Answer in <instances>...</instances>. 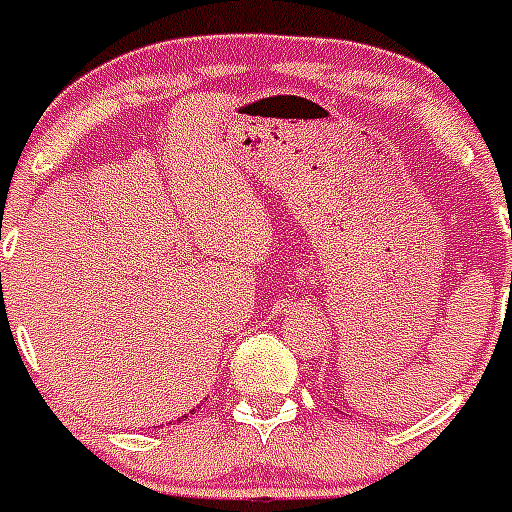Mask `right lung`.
I'll use <instances>...</instances> for the list:
<instances>
[{
	"label": "right lung",
	"instance_id": "obj_1",
	"mask_svg": "<svg viewBox=\"0 0 512 512\" xmlns=\"http://www.w3.org/2000/svg\"><path fill=\"white\" fill-rule=\"evenodd\" d=\"M184 418H186V415H184Z\"/></svg>",
	"mask_w": 512,
	"mask_h": 512
}]
</instances>
